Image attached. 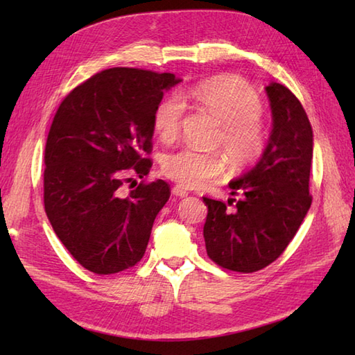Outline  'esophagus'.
Segmentation results:
<instances>
[{
    "label": "esophagus",
    "mask_w": 355,
    "mask_h": 355,
    "mask_svg": "<svg viewBox=\"0 0 355 355\" xmlns=\"http://www.w3.org/2000/svg\"><path fill=\"white\" fill-rule=\"evenodd\" d=\"M172 193H173V195H177L178 198H184V197H187V191L184 189L183 186H180V184H177V186H173V187H172Z\"/></svg>",
    "instance_id": "obj_1"
}]
</instances>
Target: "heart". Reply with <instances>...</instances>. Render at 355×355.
Returning a JSON list of instances; mask_svg holds the SVG:
<instances>
[{
	"mask_svg": "<svg viewBox=\"0 0 355 355\" xmlns=\"http://www.w3.org/2000/svg\"><path fill=\"white\" fill-rule=\"evenodd\" d=\"M193 97L220 120L221 131L216 146H221L235 168L252 164L266 148V130L261 123L262 101L244 80L220 76L193 88ZM186 105L180 94H171L157 105L154 128L162 140L171 141L182 128ZM224 160L216 153H198L183 148L166 154L162 172L184 187H198L214 182L224 172Z\"/></svg>",
	"mask_w": 355,
	"mask_h": 355,
	"instance_id": "heart-1",
	"label": "heart"
}]
</instances>
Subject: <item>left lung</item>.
Masks as SVG:
<instances>
[{"instance_id":"left-lung-1","label":"left lung","mask_w":355,"mask_h":355,"mask_svg":"<svg viewBox=\"0 0 355 355\" xmlns=\"http://www.w3.org/2000/svg\"><path fill=\"white\" fill-rule=\"evenodd\" d=\"M273 128L250 171L229 187L239 195L235 209L205 197V243L209 258L223 268L253 273L276 261L296 235L311 206L313 130L302 103L288 88L266 87Z\"/></svg>"}]
</instances>
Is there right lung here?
Segmentation results:
<instances>
[{"instance_id":"1","label":"right lung","mask_w":355,"mask_h":355,"mask_svg":"<svg viewBox=\"0 0 355 355\" xmlns=\"http://www.w3.org/2000/svg\"><path fill=\"white\" fill-rule=\"evenodd\" d=\"M182 79L172 73L103 70L65 97L45 145L44 206L53 230L82 267L112 275L146 252L158 212L171 197L163 180L123 197L131 173L153 162L154 111Z\"/></svg>"}]
</instances>
